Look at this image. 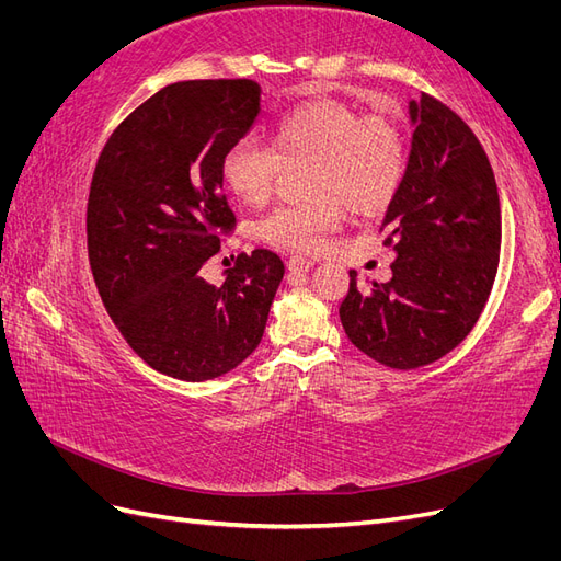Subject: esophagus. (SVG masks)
<instances>
[{
  "label": "esophagus",
  "mask_w": 561,
  "mask_h": 561,
  "mask_svg": "<svg viewBox=\"0 0 561 561\" xmlns=\"http://www.w3.org/2000/svg\"><path fill=\"white\" fill-rule=\"evenodd\" d=\"M311 266H313V262L307 257H299V254L287 260V271H290V274H307Z\"/></svg>",
  "instance_id": "1"
}]
</instances>
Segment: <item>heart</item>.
Returning a JSON list of instances; mask_svg holds the SVG:
<instances>
[{
  "label": "heart",
  "instance_id": "heart-1",
  "mask_svg": "<svg viewBox=\"0 0 561 561\" xmlns=\"http://www.w3.org/2000/svg\"><path fill=\"white\" fill-rule=\"evenodd\" d=\"M304 198L266 215L257 236L283 252H316L342 222L381 210L404 175L407 145L396 122L365 116L339 100H316L278 118L271 147L257 138L236 140L222 157L229 190L260 208L274 196L283 163H304Z\"/></svg>",
  "mask_w": 561,
  "mask_h": 561
}]
</instances>
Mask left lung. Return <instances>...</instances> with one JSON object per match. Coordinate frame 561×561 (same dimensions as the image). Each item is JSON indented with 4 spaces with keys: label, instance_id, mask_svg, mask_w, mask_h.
Wrapping results in <instances>:
<instances>
[{
    "label": "left lung",
    "instance_id": "8db88e82",
    "mask_svg": "<svg viewBox=\"0 0 561 561\" xmlns=\"http://www.w3.org/2000/svg\"><path fill=\"white\" fill-rule=\"evenodd\" d=\"M410 161L381 229L393 248L388 283L358 287L339 318L353 346L393 369L443 358L478 322L496 278L501 206L494 171L463 118L423 93L410 103Z\"/></svg>",
    "mask_w": 561,
    "mask_h": 561
}]
</instances>
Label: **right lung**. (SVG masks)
Returning a JSON list of instances; mask_svg holds the SVG:
<instances>
[{
  "label": "right lung",
  "instance_id": "add662e5",
  "mask_svg": "<svg viewBox=\"0 0 561 561\" xmlns=\"http://www.w3.org/2000/svg\"><path fill=\"white\" fill-rule=\"evenodd\" d=\"M250 79L161 89L128 114L98 159L87 236L105 309L126 344L165 377L208 381L257 348L285 266L271 250L239 254L222 285L201 266L231 231L225 151L257 122Z\"/></svg>",
  "mask_w": 561,
  "mask_h": 561
}]
</instances>
